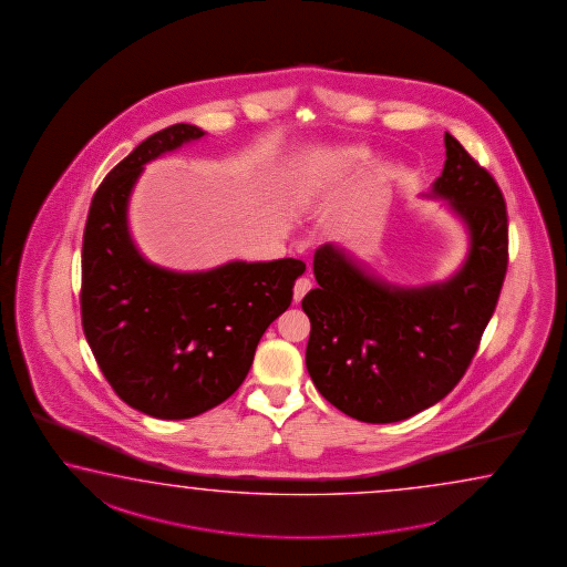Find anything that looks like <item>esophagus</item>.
Masks as SVG:
<instances>
[{
  "instance_id": "34e87169",
  "label": "esophagus",
  "mask_w": 567,
  "mask_h": 567,
  "mask_svg": "<svg viewBox=\"0 0 567 567\" xmlns=\"http://www.w3.org/2000/svg\"><path fill=\"white\" fill-rule=\"evenodd\" d=\"M312 289L311 278L301 277L295 282V301H301L302 297Z\"/></svg>"
}]
</instances>
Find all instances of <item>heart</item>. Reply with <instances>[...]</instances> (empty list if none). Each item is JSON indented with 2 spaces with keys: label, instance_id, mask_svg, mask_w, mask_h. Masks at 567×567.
I'll list each match as a JSON object with an SVG mask.
<instances>
[{
  "label": "heart",
  "instance_id": "1",
  "mask_svg": "<svg viewBox=\"0 0 567 567\" xmlns=\"http://www.w3.org/2000/svg\"><path fill=\"white\" fill-rule=\"evenodd\" d=\"M370 159V151L365 147H339V150L321 151L312 157L307 167V185L309 192H319L337 175L346 174Z\"/></svg>",
  "mask_w": 567,
  "mask_h": 567
}]
</instances>
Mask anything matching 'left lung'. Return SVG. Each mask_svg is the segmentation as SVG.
Returning <instances> with one entry per match:
<instances>
[{
  "label": "left lung",
  "instance_id": "8db88e82",
  "mask_svg": "<svg viewBox=\"0 0 567 567\" xmlns=\"http://www.w3.org/2000/svg\"><path fill=\"white\" fill-rule=\"evenodd\" d=\"M444 145V169L427 196L446 199L468 231L466 260L449 280L388 285L336 244L312 258L319 287L302 299L311 319L307 370L329 404L361 422H400L452 392L507 275L505 197L451 133Z\"/></svg>",
  "mask_w": 567,
  "mask_h": 567
}]
</instances>
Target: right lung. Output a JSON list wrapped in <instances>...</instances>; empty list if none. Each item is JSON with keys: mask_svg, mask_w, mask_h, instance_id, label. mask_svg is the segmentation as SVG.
I'll use <instances>...</instances> for the list:
<instances>
[{"mask_svg": "<svg viewBox=\"0 0 567 567\" xmlns=\"http://www.w3.org/2000/svg\"><path fill=\"white\" fill-rule=\"evenodd\" d=\"M204 135L177 123L131 151L99 185L82 238L86 341L116 395L159 420L199 416L243 385L260 337L289 309L307 268L280 258L174 272L143 258L127 221L143 165Z\"/></svg>", "mask_w": 567, "mask_h": 567, "instance_id": "1", "label": "right lung"}]
</instances>
